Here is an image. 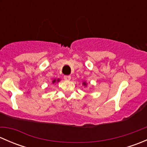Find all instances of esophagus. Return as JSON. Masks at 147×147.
I'll list each match as a JSON object with an SVG mask.
<instances>
[{"label":"esophagus","mask_w":147,"mask_h":147,"mask_svg":"<svg viewBox=\"0 0 147 147\" xmlns=\"http://www.w3.org/2000/svg\"><path fill=\"white\" fill-rule=\"evenodd\" d=\"M64 79L65 80H71V76L70 75H65V76H64Z\"/></svg>","instance_id":"esophagus-1"}]
</instances>
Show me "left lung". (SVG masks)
I'll list each match as a JSON object with an SVG mask.
<instances>
[{"instance_id":"obj_1","label":"left lung","mask_w":147,"mask_h":147,"mask_svg":"<svg viewBox=\"0 0 147 147\" xmlns=\"http://www.w3.org/2000/svg\"><path fill=\"white\" fill-rule=\"evenodd\" d=\"M82 85H84V87H87V83L85 81H84V82H82Z\"/></svg>"}]
</instances>
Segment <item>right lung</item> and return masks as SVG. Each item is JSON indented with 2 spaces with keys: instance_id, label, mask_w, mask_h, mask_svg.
<instances>
[{
  "instance_id": "obj_1",
  "label": "right lung",
  "mask_w": 147,
  "mask_h": 147,
  "mask_svg": "<svg viewBox=\"0 0 147 147\" xmlns=\"http://www.w3.org/2000/svg\"><path fill=\"white\" fill-rule=\"evenodd\" d=\"M60 81V79H54L53 80V81H52V83H53V84H55V83H57V82H59Z\"/></svg>"
}]
</instances>
